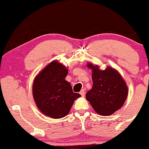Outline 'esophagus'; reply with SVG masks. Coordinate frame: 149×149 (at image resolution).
<instances>
[{
    "instance_id": "esophagus-1",
    "label": "esophagus",
    "mask_w": 149,
    "mask_h": 149,
    "mask_svg": "<svg viewBox=\"0 0 149 149\" xmlns=\"http://www.w3.org/2000/svg\"><path fill=\"white\" fill-rule=\"evenodd\" d=\"M80 95H81L82 97H84L85 96V90H84V89L81 90V91L80 92Z\"/></svg>"
}]
</instances>
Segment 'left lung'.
I'll use <instances>...</instances> for the list:
<instances>
[{
  "label": "left lung",
  "instance_id": "8db88e82",
  "mask_svg": "<svg viewBox=\"0 0 149 149\" xmlns=\"http://www.w3.org/2000/svg\"><path fill=\"white\" fill-rule=\"evenodd\" d=\"M92 71V88L86 93V99L100 115L110 116L123 107L128 95L126 83L120 74L107 66L100 70L99 66L88 63Z\"/></svg>",
  "mask_w": 149,
  "mask_h": 149
}]
</instances>
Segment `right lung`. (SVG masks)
Listing matches in <instances>:
<instances>
[{
	"label": "right lung",
	"mask_w": 149,
	"mask_h": 149,
	"mask_svg": "<svg viewBox=\"0 0 149 149\" xmlns=\"http://www.w3.org/2000/svg\"><path fill=\"white\" fill-rule=\"evenodd\" d=\"M68 70L57 60L49 63L34 78L33 97L44 115L61 118L68 115L73 102L81 95L73 92L65 80Z\"/></svg>",
	"instance_id": "obj_1"
}]
</instances>
